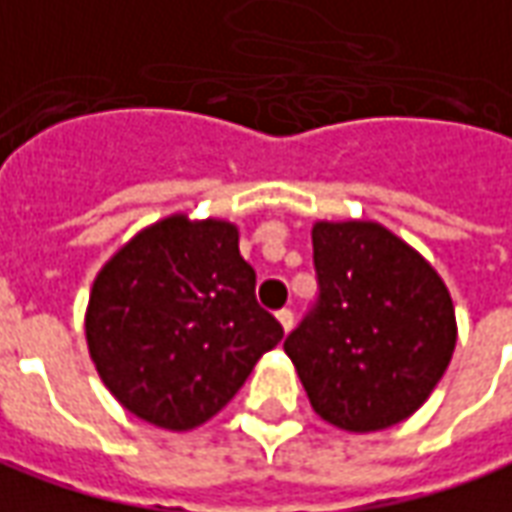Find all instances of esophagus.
I'll use <instances>...</instances> for the list:
<instances>
[{"instance_id": "34e87169", "label": "esophagus", "mask_w": 512, "mask_h": 512, "mask_svg": "<svg viewBox=\"0 0 512 512\" xmlns=\"http://www.w3.org/2000/svg\"><path fill=\"white\" fill-rule=\"evenodd\" d=\"M277 322H280L285 333H288V330L294 328V314H291L288 308H283V311H277Z\"/></svg>"}]
</instances>
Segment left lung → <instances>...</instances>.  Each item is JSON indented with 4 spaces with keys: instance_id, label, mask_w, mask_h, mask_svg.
<instances>
[{
    "instance_id": "left-lung-1",
    "label": "left lung",
    "mask_w": 512,
    "mask_h": 512,
    "mask_svg": "<svg viewBox=\"0 0 512 512\" xmlns=\"http://www.w3.org/2000/svg\"><path fill=\"white\" fill-rule=\"evenodd\" d=\"M319 300L285 339L314 412L344 431L415 415L448 370L457 316L426 257L375 221H316Z\"/></svg>"
}]
</instances>
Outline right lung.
<instances>
[{
    "mask_svg": "<svg viewBox=\"0 0 512 512\" xmlns=\"http://www.w3.org/2000/svg\"><path fill=\"white\" fill-rule=\"evenodd\" d=\"M83 328L120 406L168 431L218 415L283 339L280 322L257 305L238 227L184 212L145 227L106 260Z\"/></svg>",
    "mask_w": 512,
    "mask_h": 512,
    "instance_id": "right-lung-1",
    "label": "right lung"
}]
</instances>
